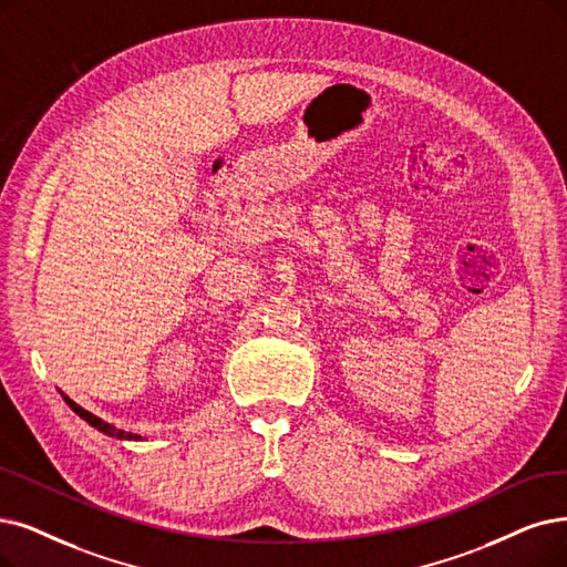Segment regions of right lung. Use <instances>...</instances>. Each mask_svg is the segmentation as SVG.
I'll use <instances>...</instances> for the list:
<instances>
[{
	"mask_svg": "<svg viewBox=\"0 0 567 567\" xmlns=\"http://www.w3.org/2000/svg\"><path fill=\"white\" fill-rule=\"evenodd\" d=\"M64 402L72 406V410L83 419V421H87L90 425L93 427H97L100 433H104V435H109V437H118V440H140V435H134V433H125V430H118L116 425H111V423H106V421H102V419H97L95 414H90V412H85L83 406H79L74 400H70L64 395Z\"/></svg>",
	"mask_w": 567,
	"mask_h": 567,
	"instance_id": "1",
	"label": "right lung"
}]
</instances>
